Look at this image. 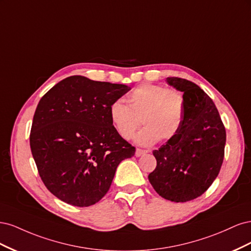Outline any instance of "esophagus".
Listing matches in <instances>:
<instances>
[{
	"instance_id": "34e87169",
	"label": "esophagus",
	"mask_w": 251,
	"mask_h": 251,
	"mask_svg": "<svg viewBox=\"0 0 251 251\" xmlns=\"http://www.w3.org/2000/svg\"><path fill=\"white\" fill-rule=\"evenodd\" d=\"M148 153L147 150H142V149H136V151H135V156L136 157H140V156H143L146 155Z\"/></svg>"
}]
</instances>
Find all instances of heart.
Masks as SVG:
<instances>
[{
	"label": "heart",
	"mask_w": 251,
	"mask_h": 251,
	"mask_svg": "<svg viewBox=\"0 0 251 251\" xmlns=\"http://www.w3.org/2000/svg\"><path fill=\"white\" fill-rule=\"evenodd\" d=\"M126 101L127 104L115 100L109 109L111 124L126 140L132 138L140 119L144 127L135 136V141L142 146L172 139L183 123L185 100L175 89L142 83L127 94Z\"/></svg>",
	"instance_id": "1"
}]
</instances>
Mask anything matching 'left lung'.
<instances>
[{"instance_id": "8db88e82", "label": "left lung", "mask_w": 251, "mask_h": 251, "mask_svg": "<svg viewBox=\"0 0 251 251\" xmlns=\"http://www.w3.org/2000/svg\"><path fill=\"white\" fill-rule=\"evenodd\" d=\"M170 86L183 92L185 113L178 133L153 151L156 169L149 181L162 198L187 202L207 191L224 159L226 132L211 98L193 81L168 77Z\"/></svg>"}]
</instances>
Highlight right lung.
Here are the masks:
<instances>
[{
  "label": "right lung",
  "instance_id": "obj_1",
  "mask_svg": "<svg viewBox=\"0 0 251 251\" xmlns=\"http://www.w3.org/2000/svg\"><path fill=\"white\" fill-rule=\"evenodd\" d=\"M131 90L80 75L59 81L37 104L30 148L40 176L59 200L86 207L108 193L135 148L115 131L109 109Z\"/></svg>",
  "mask_w": 251,
  "mask_h": 251
}]
</instances>
